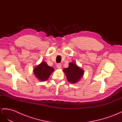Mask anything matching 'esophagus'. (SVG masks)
Masks as SVG:
<instances>
[{"instance_id": "esophagus-1", "label": "esophagus", "mask_w": 122, "mask_h": 122, "mask_svg": "<svg viewBox=\"0 0 122 122\" xmlns=\"http://www.w3.org/2000/svg\"><path fill=\"white\" fill-rule=\"evenodd\" d=\"M57 67L58 68V69H60L61 67H62V65L61 64H57Z\"/></svg>"}]
</instances>
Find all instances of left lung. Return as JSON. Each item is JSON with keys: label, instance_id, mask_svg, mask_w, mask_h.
I'll list each match as a JSON object with an SVG mask.
<instances>
[{"label": "left lung", "instance_id": "1", "mask_svg": "<svg viewBox=\"0 0 122 122\" xmlns=\"http://www.w3.org/2000/svg\"><path fill=\"white\" fill-rule=\"evenodd\" d=\"M67 79L71 84H76L80 80L84 75V70L81 69L73 62L69 63L68 68L63 69Z\"/></svg>", "mask_w": 122, "mask_h": 122}]
</instances>
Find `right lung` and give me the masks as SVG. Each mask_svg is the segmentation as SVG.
Returning a JSON list of instances; mask_svg holds the SVG:
<instances>
[{
	"instance_id": "add662e5",
	"label": "right lung",
	"mask_w": 122,
	"mask_h": 122,
	"mask_svg": "<svg viewBox=\"0 0 122 122\" xmlns=\"http://www.w3.org/2000/svg\"><path fill=\"white\" fill-rule=\"evenodd\" d=\"M54 71V69L53 67L49 66L46 62L42 61L34 68L33 73L39 81H46Z\"/></svg>"
}]
</instances>
